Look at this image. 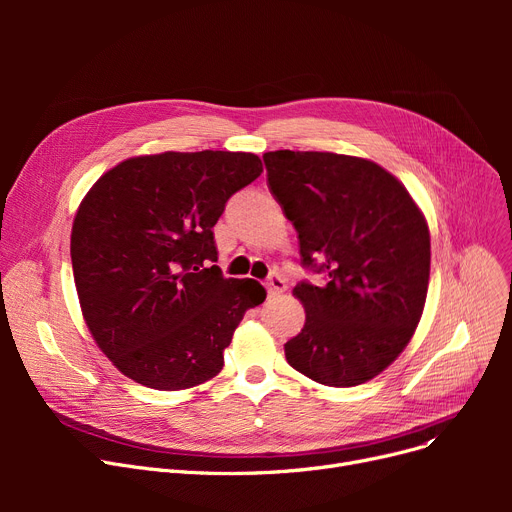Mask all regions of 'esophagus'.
Wrapping results in <instances>:
<instances>
[{
    "label": "esophagus",
    "mask_w": 512,
    "mask_h": 512,
    "mask_svg": "<svg viewBox=\"0 0 512 512\" xmlns=\"http://www.w3.org/2000/svg\"><path fill=\"white\" fill-rule=\"evenodd\" d=\"M265 288L270 297H276V294L286 290V278L280 272H272L270 278H267V282H265Z\"/></svg>",
    "instance_id": "1"
}]
</instances>
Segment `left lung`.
Masks as SVG:
<instances>
[{
	"label": "left lung",
	"instance_id": "8db88e82",
	"mask_svg": "<svg viewBox=\"0 0 512 512\" xmlns=\"http://www.w3.org/2000/svg\"><path fill=\"white\" fill-rule=\"evenodd\" d=\"M267 186L299 234L303 330L286 361L324 386H359L409 344L429 282V228L409 191L369 159L328 151L263 153Z\"/></svg>",
	"mask_w": 512,
	"mask_h": 512
}]
</instances>
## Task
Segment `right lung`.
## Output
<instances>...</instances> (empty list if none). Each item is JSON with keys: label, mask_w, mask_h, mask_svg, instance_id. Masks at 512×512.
Wrapping results in <instances>:
<instances>
[{"label": "right lung", "mask_w": 512, "mask_h": 512, "mask_svg": "<svg viewBox=\"0 0 512 512\" xmlns=\"http://www.w3.org/2000/svg\"><path fill=\"white\" fill-rule=\"evenodd\" d=\"M261 172L242 151L141 155L105 172L80 203L70 236L80 309L126 378L186 390L222 371L265 288L222 276L211 228Z\"/></svg>", "instance_id": "add662e5"}]
</instances>
